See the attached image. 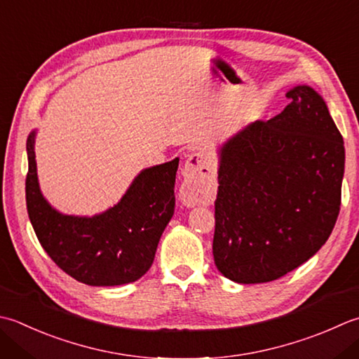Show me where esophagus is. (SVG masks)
<instances>
[{
	"label": "esophagus",
	"instance_id": "obj_1",
	"mask_svg": "<svg viewBox=\"0 0 359 359\" xmlns=\"http://www.w3.org/2000/svg\"><path fill=\"white\" fill-rule=\"evenodd\" d=\"M184 182H182V201L187 205H198L207 199L210 191H213L216 185V170L213 161L207 154L193 152L185 160Z\"/></svg>",
	"mask_w": 359,
	"mask_h": 359
}]
</instances>
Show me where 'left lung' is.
<instances>
[{"label":"left lung","instance_id":"left-lung-1","mask_svg":"<svg viewBox=\"0 0 359 359\" xmlns=\"http://www.w3.org/2000/svg\"><path fill=\"white\" fill-rule=\"evenodd\" d=\"M217 149L213 257L231 282L266 283L308 262L341 207L346 149L327 104L310 86Z\"/></svg>","mask_w":359,"mask_h":359}]
</instances>
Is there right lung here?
Returning a JSON list of instances; mask_svg holds the SVG:
<instances>
[{
	"label": "right lung",
	"mask_w": 359,
	"mask_h": 359,
	"mask_svg": "<svg viewBox=\"0 0 359 359\" xmlns=\"http://www.w3.org/2000/svg\"><path fill=\"white\" fill-rule=\"evenodd\" d=\"M35 135L37 130H32L26 142V207L41 248L62 271L90 286H118L142 278L174 215L179 158L146 168L118 203L100 215H63L40 191Z\"/></svg>",
	"instance_id": "add662e5"
}]
</instances>
